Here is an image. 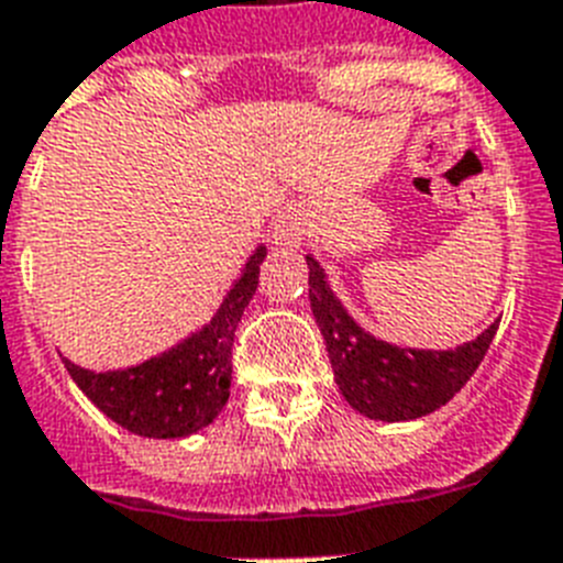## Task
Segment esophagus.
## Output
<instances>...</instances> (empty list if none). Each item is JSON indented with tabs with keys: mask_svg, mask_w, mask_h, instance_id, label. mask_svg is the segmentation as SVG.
Instances as JSON below:
<instances>
[{
	"mask_svg": "<svg viewBox=\"0 0 563 563\" xmlns=\"http://www.w3.org/2000/svg\"><path fill=\"white\" fill-rule=\"evenodd\" d=\"M300 234H303V231H300V225H297L295 219H289V222H283V225H280V236H283V240L297 242V240H300Z\"/></svg>",
	"mask_w": 563,
	"mask_h": 563,
	"instance_id": "obj_1",
	"label": "esophagus"
}]
</instances>
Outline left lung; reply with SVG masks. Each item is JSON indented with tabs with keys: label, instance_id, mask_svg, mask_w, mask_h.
Here are the masks:
<instances>
[{
	"label": "left lung",
	"instance_id": "obj_1",
	"mask_svg": "<svg viewBox=\"0 0 563 563\" xmlns=\"http://www.w3.org/2000/svg\"><path fill=\"white\" fill-rule=\"evenodd\" d=\"M309 263V303L314 321L327 341V353L335 369L338 390L358 413L382 422H405L433 413L474 376L479 361L486 358L497 323L472 344L456 346L448 353L405 350L367 335L344 312L335 295L329 291L323 268L312 257Z\"/></svg>",
	"mask_w": 563,
	"mask_h": 563
}]
</instances>
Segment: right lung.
<instances>
[{
    "label": "right lung",
    "instance_id": "right-lung-1",
    "mask_svg": "<svg viewBox=\"0 0 563 563\" xmlns=\"http://www.w3.org/2000/svg\"><path fill=\"white\" fill-rule=\"evenodd\" d=\"M263 260L266 249L260 245L213 321L162 358L121 373H89L66 361L68 376L112 422L139 437L173 440L199 431L217 419L231 396L234 332L257 291Z\"/></svg>",
    "mask_w": 563,
    "mask_h": 563
}]
</instances>
